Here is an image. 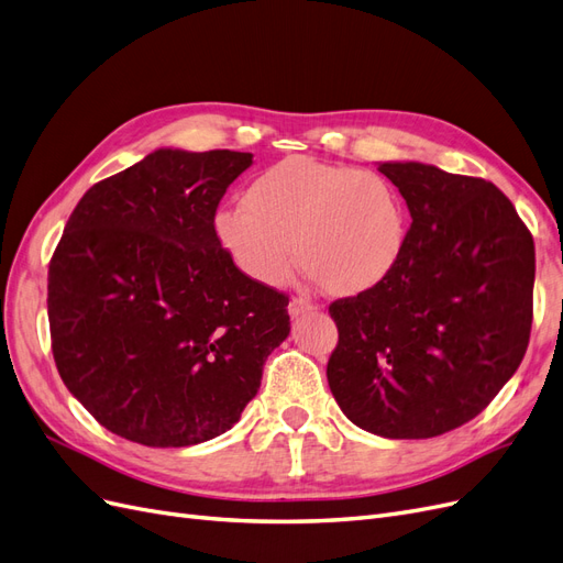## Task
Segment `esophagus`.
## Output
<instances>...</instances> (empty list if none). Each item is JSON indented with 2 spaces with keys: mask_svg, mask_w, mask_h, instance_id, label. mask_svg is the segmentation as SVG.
<instances>
[{
  "mask_svg": "<svg viewBox=\"0 0 563 563\" xmlns=\"http://www.w3.org/2000/svg\"><path fill=\"white\" fill-rule=\"evenodd\" d=\"M317 310V305L310 302V300H302V298H294L291 302H288V314L291 317H300L305 312H312Z\"/></svg>",
  "mask_w": 563,
  "mask_h": 563,
  "instance_id": "34e87169",
  "label": "esophagus"
}]
</instances>
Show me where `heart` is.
Listing matches in <instances>:
<instances>
[{"mask_svg": "<svg viewBox=\"0 0 563 563\" xmlns=\"http://www.w3.org/2000/svg\"><path fill=\"white\" fill-rule=\"evenodd\" d=\"M218 244L246 277L282 284L300 265L329 296L352 298L385 284L404 258L408 211L378 172L288 157L246 187V203L213 216Z\"/></svg>", "mask_w": 563, "mask_h": 563, "instance_id": "obj_1", "label": "heart"}]
</instances>
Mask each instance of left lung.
<instances>
[{"label":"left lung","instance_id":"left-lung-1","mask_svg":"<svg viewBox=\"0 0 563 563\" xmlns=\"http://www.w3.org/2000/svg\"><path fill=\"white\" fill-rule=\"evenodd\" d=\"M411 213L391 277L331 302L333 397L356 428L430 439L465 424L519 368L533 321L536 246L496 185L383 162Z\"/></svg>","mask_w":563,"mask_h":563}]
</instances>
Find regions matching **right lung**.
Here are the masks:
<instances>
[{"instance_id": "right-lung-1", "label": "right lung", "mask_w": 563, "mask_h": 563, "mask_svg": "<svg viewBox=\"0 0 563 563\" xmlns=\"http://www.w3.org/2000/svg\"><path fill=\"white\" fill-rule=\"evenodd\" d=\"M251 152L159 147L79 199L48 265L51 347L106 430L155 449L228 432L291 321L246 277L213 216Z\"/></svg>"}]
</instances>
